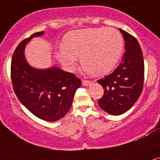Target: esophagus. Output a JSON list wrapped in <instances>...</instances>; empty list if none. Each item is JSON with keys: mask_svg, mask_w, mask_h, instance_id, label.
<instances>
[{"mask_svg": "<svg viewBox=\"0 0 160 160\" xmlns=\"http://www.w3.org/2000/svg\"><path fill=\"white\" fill-rule=\"evenodd\" d=\"M92 84V82L90 80H83L82 81V85H84V86H88V85H90Z\"/></svg>", "mask_w": 160, "mask_h": 160, "instance_id": "34e87169", "label": "esophagus"}]
</instances>
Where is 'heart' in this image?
<instances>
[{
	"label": "heart",
	"instance_id": "1",
	"mask_svg": "<svg viewBox=\"0 0 160 160\" xmlns=\"http://www.w3.org/2000/svg\"><path fill=\"white\" fill-rule=\"evenodd\" d=\"M123 46L122 36L112 28L82 29L68 33L55 56L68 70L75 68L77 56H81V65L87 72L102 75L116 67Z\"/></svg>",
	"mask_w": 160,
	"mask_h": 160
}]
</instances>
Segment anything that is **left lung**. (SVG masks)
<instances>
[{"label":"left lung","mask_w":160,"mask_h":160,"mask_svg":"<svg viewBox=\"0 0 160 160\" xmlns=\"http://www.w3.org/2000/svg\"><path fill=\"white\" fill-rule=\"evenodd\" d=\"M119 30L124 38L126 49L122 62L112 73L97 81L104 89L98 105L115 116L126 112L136 103L144 82V60L139 43L132 34Z\"/></svg>","instance_id":"obj_1"}]
</instances>
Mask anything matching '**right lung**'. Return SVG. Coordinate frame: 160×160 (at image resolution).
Listing matches in <instances>:
<instances>
[{"mask_svg": "<svg viewBox=\"0 0 160 160\" xmlns=\"http://www.w3.org/2000/svg\"><path fill=\"white\" fill-rule=\"evenodd\" d=\"M36 32L24 39L16 48L11 65L13 89L21 103L41 119L54 122L66 115L72 105L75 92L82 81L73 73L55 68L38 70L26 62L24 51L26 43Z\"/></svg>", "mask_w": 160, "mask_h": 160, "instance_id": "right-lung-1", "label": "right lung"}]
</instances>
